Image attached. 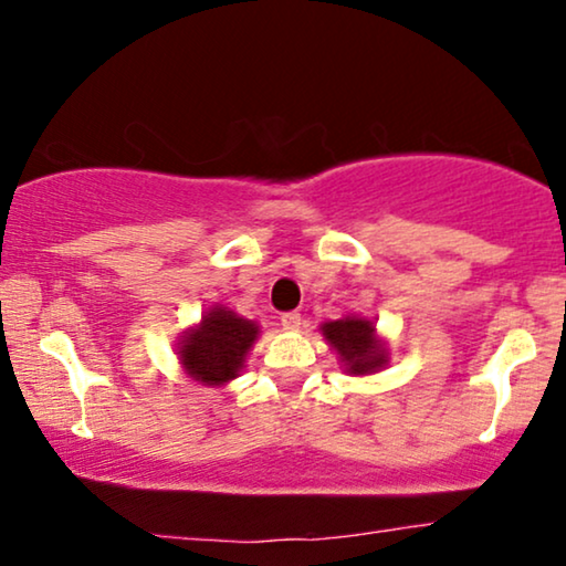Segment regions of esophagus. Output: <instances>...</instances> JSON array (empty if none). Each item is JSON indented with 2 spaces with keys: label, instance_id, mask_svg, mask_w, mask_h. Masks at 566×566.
Returning a JSON list of instances; mask_svg holds the SVG:
<instances>
[{
  "label": "esophagus",
  "instance_id": "1",
  "mask_svg": "<svg viewBox=\"0 0 566 566\" xmlns=\"http://www.w3.org/2000/svg\"><path fill=\"white\" fill-rule=\"evenodd\" d=\"M281 324H283V329H289V332L298 329L301 327V314L298 312H285L281 316Z\"/></svg>",
  "mask_w": 566,
  "mask_h": 566
}]
</instances>
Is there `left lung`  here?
Segmentation results:
<instances>
[{"label":"left lung","mask_w":566,"mask_h":566,"mask_svg":"<svg viewBox=\"0 0 566 566\" xmlns=\"http://www.w3.org/2000/svg\"><path fill=\"white\" fill-rule=\"evenodd\" d=\"M319 332L337 353L347 376H370L389 366V347L368 316L345 314L339 319L322 322Z\"/></svg>","instance_id":"left-lung-1"}]
</instances>
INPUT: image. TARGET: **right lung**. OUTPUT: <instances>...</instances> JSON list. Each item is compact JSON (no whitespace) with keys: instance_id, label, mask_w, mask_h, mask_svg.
Listing matches in <instances>:
<instances>
[{"instance_id":"1","label":"right lung","mask_w":566,"mask_h":566,"mask_svg":"<svg viewBox=\"0 0 566 566\" xmlns=\"http://www.w3.org/2000/svg\"><path fill=\"white\" fill-rule=\"evenodd\" d=\"M260 337V324L239 316L234 308L213 304L177 339V360L188 378L221 389L242 374L247 355Z\"/></svg>"}]
</instances>
